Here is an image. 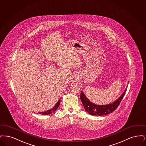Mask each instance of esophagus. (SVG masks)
Here are the masks:
<instances>
[{"mask_svg":"<svg viewBox=\"0 0 146 146\" xmlns=\"http://www.w3.org/2000/svg\"><path fill=\"white\" fill-rule=\"evenodd\" d=\"M72 81H77L78 80V76H77V75H75V76H74L73 77V78H72Z\"/></svg>","mask_w":146,"mask_h":146,"instance_id":"1","label":"esophagus"}]
</instances>
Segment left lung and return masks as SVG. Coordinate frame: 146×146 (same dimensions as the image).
Here are the masks:
<instances>
[{
	"label": "left lung",
	"instance_id": "1",
	"mask_svg": "<svg viewBox=\"0 0 146 146\" xmlns=\"http://www.w3.org/2000/svg\"><path fill=\"white\" fill-rule=\"evenodd\" d=\"M126 91L127 89L125 90V92L116 101L113 102V103L106 105H97L92 103L82 92L81 93L80 98L84 109L88 113H89V114L93 115L101 116L103 115L110 114L113 112L119 106V104L121 103V101L123 98V96L125 94Z\"/></svg>",
	"mask_w": 146,
	"mask_h": 146
}]
</instances>
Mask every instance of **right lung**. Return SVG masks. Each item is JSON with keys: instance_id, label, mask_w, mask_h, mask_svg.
Segmentation results:
<instances>
[{"instance_id": "obj_1", "label": "right lung", "mask_w": 146, "mask_h": 146, "mask_svg": "<svg viewBox=\"0 0 146 146\" xmlns=\"http://www.w3.org/2000/svg\"><path fill=\"white\" fill-rule=\"evenodd\" d=\"M60 100H59L58 102H57V103H56V104L55 105V106H54L53 108H52L51 110H50L47 111L41 112H40L39 113H40V114H44V115H45V114H51L52 112H54V111H56V110H57L58 108L59 107V105H60Z\"/></svg>"}]
</instances>
